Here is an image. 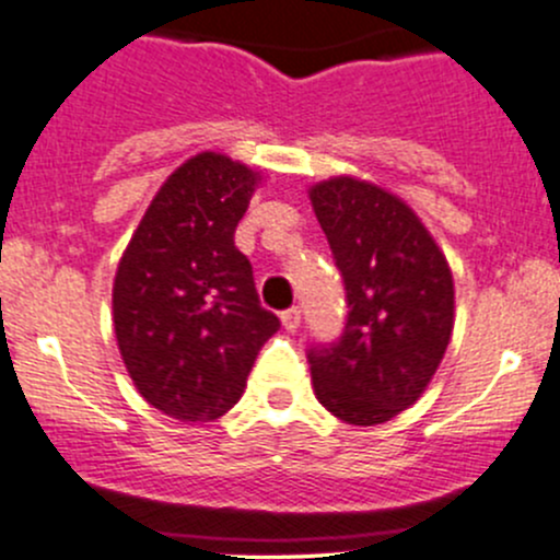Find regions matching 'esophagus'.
Here are the masks:
<instances>
[{"label":"esophagus","mask_w":560,"mask_h":560,"mask_svg":"<svg viewBox=\"0 0 560 560\" xmlns=\"http://www.w3.org/2000/svg\"><path fill=\"white\" fill-rule=\"evenodd\" d=\"M281 325L290 332H295L298 327H301V312H298V308H287V312L281 314Z\"/></svg>","instance_id":"1"}]
</instances>
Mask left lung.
I'll return each instance as SVG.
<instances>
[{"label": "left lung", "instance_id": "left-lung-1", "mask_svg": "<svg viewBox=\"0 0 560 560\" xmlns=\"http://www.w3.org/2000/svg\"><path fill=\"white\" fill-rule=\"evenodd\" d=\"M347 287V327L308 352L314 395L349 425H382L417 404L455 325L447 257L398 195L354 175L308 189Z\"/></svg>", "mask_w": 560, "mask_h": 560}]
</instances>
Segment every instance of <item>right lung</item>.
<instances>
[{"label": "right lung", "instance_id": "obj_1", "mask_svg": "<svg viewBox=\"0 0 560 560\" xmlns=\"http://www.w3.org/2000/svg\"><path fill=\"white\" fill-rule=\"evenodd\" d=\"M262 175L200 151L167 175L118 259L113 327L138 393L180 422H211L244 395L279 316L259 306L235 228Z\"/></svg>", "mask_w": 560, "mask_h": 560}]
</instances>
